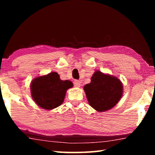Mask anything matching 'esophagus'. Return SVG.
I'll list each match as a JSON object with an SVG mask.
<instances>
[{
    "label": "esophagus",
    "instance_id": "34e87169",
    "mask_svg": "<svg viewBox=\"0 0 155 155\" xmlns=\"http://www.w3.org/2000/svg\"><path fill=\"white\" fill-rule=\"evenodd\" d=\"M81 82L80 81H78V80H76L74 81V85L76 87H80L81 85Z\"/></svg>",
    "mask_w": 155,
    "mask_h": 155
}]
</instances>
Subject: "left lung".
I'll list each match as a JSON object with an SVG mask.
<instances>
[{
  "label": "left lung",
  "mask_w": 155,
  "mask_h": 155,
  "mask_svg": "<svg viewBox=\"0 0 155 155\" xmlns=\"http://www.w3.org/2000/svg\"><path fill=\"white\" fill-rule=\"evenodd\" d=\"M90 105L98 111H105L113 108L122 98L123 85L115 77L94 72L91 83L84 86Z\"/></svg>",
  "instance_id": "left-lung-1"
}]
</instances>
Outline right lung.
Wrapping results in <instances>:
<instances>
[{
	"label": "right lung",
	"mask_w": 155,
	"mask_h": 155,
	"mask_svg": "<svg viewBox=\"0 0 155 155\" xmlns=\"http://www.w3.org/2000/svg\"><path fill=\"white\" fill-rule=\"evenodd\" d=\"M70 81H62L57 72L37 77L31 83V93L33 101L41 108L51 110L61 105L65 93L72 87Z\"/></svg>",
	"instance_id": "add662e5"
}]
</instances>
